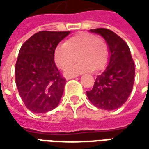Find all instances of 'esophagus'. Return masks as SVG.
I'll use <instances>...</instances> for the list:
<instances>
[{"label":"esophagus","instance_id":"esophagus-1","mask_svg":"<svg viewBox=\"0 0 149 149\" xmlns=\"http://www.w3.org/2000/svg\"><path fill=\"white\" fill-rule=\"evenodd\" d=\"M77 77V75H71V76H67L66 77V79L67 80H69V79H72V78H74Z\"/></svg>","mask_w":149,"mask_h":149}]
</instances>
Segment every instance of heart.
Wrapping results in <instances>:
<instances>
[{"instance_id":"heart-1","label":"heart","mask_w":149,"mask_h":149,"mask_svg":"<svg viewBox=\"0 0 149 149\" xmlns=\"http://www.w3.org/2000/svg\"><path fill=\"white\" fill-rule=\"evenodd\" d=\"M108 57L109 48L105 40L89 33H79L71 37L65 43L58 45L54 52V60L62 70L79 58L77 64L66 70V74L102 70L108 62Z\"/></svg>"}]
</instances>
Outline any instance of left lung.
I'll return each instance as SVG.
<instances>
[{
	"label": "left lung",
	"mask_w": 149,
	"mask_h": 149,
	"mask_svg": "<svg viewBox=\"0 0 149 149\" xmlns=\"http://www.w3.org/2000/svg\"><path fill=\"white\" fill-rule=\"evenodd\" d=\"M90 32L101 35L107 43L109 60L107 68L97 76L87 97L96 107L113 110L124 104L133 89L134 64L127 43L111 30L91 29Z\"/></svg>",
	"instance_id": "1"
}]
</instances>
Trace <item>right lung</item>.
I'll use <instances>...</instances> for the list:
<instances>
[{"label":"right lung","instance_id":"right-lung-1","mask_svg":"<svg viewBox=\"0 0 149 149\" xmlns=\"http://www.w3.org/2000/svg\"><path fill=\"white\" fill-rule=\"evenodd\" d=\"M70 33L41 31L20 47L15 83L26 107L33 113L48 112L60 102L66 80L55 65L54 52Z\"/></svg>","mask_w":149,"mask_h":149}]
</instances>
